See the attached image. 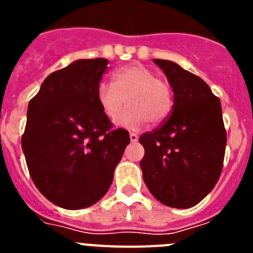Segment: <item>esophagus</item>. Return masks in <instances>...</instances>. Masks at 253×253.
<instances>
[{
    "mask_svg": "<svg viewBox=\"0 0 253 253\" xmlns=\"http://www.w3.org/2000/svg\"><path fill=\"white\" fill-rule=\"evenodd\" d=\"M129 137H130V140L133 143H135L138 140V134L137 133H133V131H131V133L129 134Z\"/></svg>",
    "mask_w": 253,
    "mask_h": 253,
    "instance_id": "1",
    "label": "esophagus"
}]
</instances>
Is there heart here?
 I'll return each instance as SVG.
<instances>
[{"mask_svg": "<svg viewBox=\"0 0 253 253\" xmlns=\"http://www.w3.org/2000/svg\"><path fill=\"white\" fill-rule=\"evenodd\" d=\"M128 109L119 117L118 124L137 128L148 120L160 124L173 107V92L169 82L156 77L153 71L142 64H128L111 73V84L100 82L96 100L106 118L115 120L125 104Z\"/></svg>", "mask_w": 253, "mask_h": 253, "instance_id": "1", "label": "heart"}]
</instances>
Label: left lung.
Segmentation results:
<instances>
[{"instance_id":"left-lung-1","label":"left lung","mask_w":253,"mask_h":253,"mask_svg":"<svg viewBox=\"0 0 253 253\" xmlns=\"http://www.w3.org/2000/svg\"><path fill=\"white\" fill-rule=\"evenodd\" d=\"M173 90L165 122L142 134L143 180L158 202L186 209L213 190L222 173L227 131L220 100L194 73L171 60L154 59Z\"/></svg>"}]
</instances>
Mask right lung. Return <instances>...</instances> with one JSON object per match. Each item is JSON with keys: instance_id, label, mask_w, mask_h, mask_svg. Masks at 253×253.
<instances>
[{"instance_id": "add662e5", "label": "right lung", "mask_w": 253, "mask_h": 253, "mask_svg": "<svg viewBox=\"0 0 253 253\" xmlns=\"http://www.w3.org/2000/svg\"><path fill=\"white\" fill-rule=\"evenodd\" d=\"M107 59H78L50 73L30 100L21 146L29 173L49 202L64 209L97 203L130 143L96 100Z\"/></svg>"}]
</instances>
